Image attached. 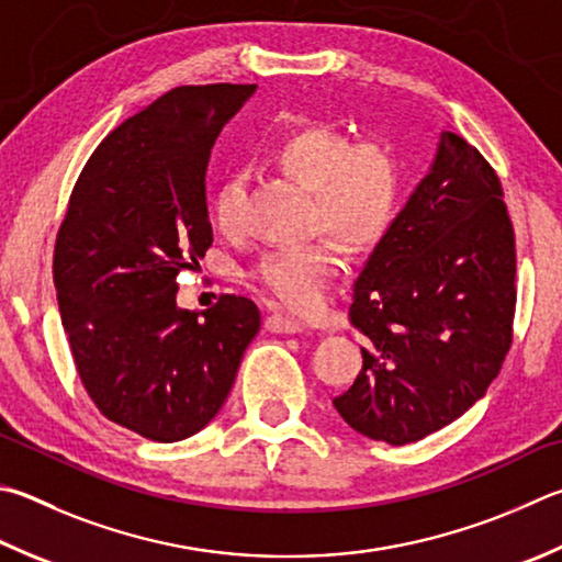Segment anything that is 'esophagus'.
Returning a JSON list of instances; mask_svg holds the SVG:
<instances>
[{
	"label": "esophagus",
	"instance_id": "obj_1",
	"mask_svg": "<svg viewBox=\"0 0 562 562\" xmlns=\"http://www.w3.org/2000/svg\"><path fill=\"white\" fill-rule=\"evenodd\" d=\"M265 329L272 334H297L304 329V322H300L297 316H292V314L272 312L268 319H265Z\"/></svg>",
	"mask_w": 562,
	"mask_h": 562
}]
</instances>
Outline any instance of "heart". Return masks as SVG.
Returning a JSON list of instances; mask_svg holds the SVG:
<instances>
[{
    "label": "heart",
    "instance_id": "obj_1",
    "mask_svg": "<svg viewBox=\"0 0 562 562\" xmlns=\"http://www.w3.org/2000/svg\"><path fill=\"white\" fill-rule=\"evenodd\" d=\"M284 177L312 191V226L329 231L353 250H371L387 236L401 211L405 161L385 137L353 139L341 127L314 122L284 135L270 149ZM248 179L243 171L218 183L211 216L216 228L236 236L243 226ZM341 272V250L331 238L272 248L252 265L250 278L288 310L314 314L329 302Z\"/></svg>",
    "mask_w": 562,
    "mask_h": 562
}]
</instances>
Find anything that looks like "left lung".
<instances>
[{"mask_svg":"<svg viewBox=\"0 0 562 562\" xmlns=\"http://www.w3.org/2000/svg\"><path fill=\"white\" fill-rule=\"evenodd\" d=\"M516 236L502 179L445 130L430 175L353 284L363 369L334 407L356 432L407 445L486 393L514 341Z\"/></svg>","mask_w":562,"mask_h":562,"instance_id":"1","label":"left lung"}]
</instances>
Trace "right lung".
Masks as SVG:
<instances>
[{
    "label": "right lung",
    "instance_id": "add662e5",
    "mask_svg": "<svg viewBox=\"0 0 562 562\" xmlns=\"http://www.w3.org/2000/svg\"><path fill=\"white\" fill-rule=\"evenodd\" d=\"M255 86H181L100 142L70 191L54 248L60 322L108 420L177 442L206 427L260 329L255 302L221 294L199 316L177 278L213 243L211 147Z\"/></svg>",
    "mask_w": 562,
    "mask_h": 562
}]
</instances>
